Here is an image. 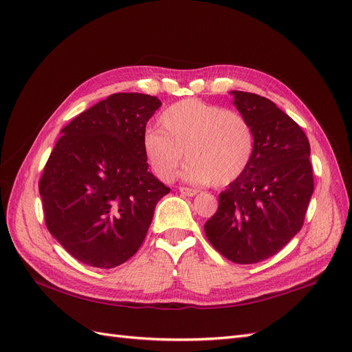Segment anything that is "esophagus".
<instances>
[{"label":"esophagus","instance_id":"34e87169","mask_svg":"<svg viewBox=\"0 0 352 352\" xmlns=\"http://www.w3.org/2000/svg\"><path fill=\"white\" fill-rule=\"evenodd\" d=\"M179 192L186 195V197H195V195L199 192V190L192 189V188H186V186H180V188H179Z\"/></svg>","mask_w":352,"mask_h":352}]
</instances>
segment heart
I'll list each match as a JSON object with an SVG mask.
<instances>
[{"label": "heart", "instance_id": "b5f03b06", "mask_svg": "<svg viewBox=\"0 0 352 352\" xmlns=\"http://www.w3.org/2000/svg\"><path fill=\"white\" fill-rule=\"evenodd\" d=\"M160 126L144 135V153L154 173L172 182L182 163L192 184L228 186L247 172L255 133L243 114L189 98L175 102L160 116Z\"/></svg>", "mask_w": 352, "mask_h": 352}]
</instances>
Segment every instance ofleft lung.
<instances>
[{
	"mask_svg": "<svg viewBox=\"0 0 352 352\" xmlns=\"http://www.w3.org/2000/svg\"><path fill=\"white\" fill-rule=\"evenodd\" d=\"M255 133L250 167L219 195L206 236L223 257L254 264L278 254L304 225L314 190L310 142L276 104L257 94L233 91Z\"/></svg>",
	"mask_w": 352,
	"mask_h": 352,
	"instance_id": "8db88e82",
	"label": "left lung"
}]
</instances>
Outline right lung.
I'll use <instances>...</instances> for the list:
<instances>
[{
  "mask_svg": "<svg viewBox=\"0 0 352 352\" xmlns=\"http://www.w3.org/2000/svg\"><path fill=\"white\" fill-rule=\"evenodd\" d=\"M157 97L113 94L66 124L39 179L45 225L74 258L113 269L140 250L170 189L148 172L146 122Z\"/></svg>",
  "mask_w": 352,
  "mask_h": 352,
  "instance_id": "obj_1",
  "label": "right lung"
}]
</instances>
